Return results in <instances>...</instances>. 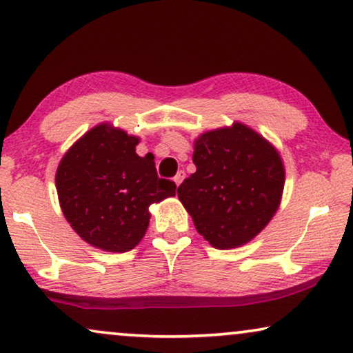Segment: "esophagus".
Returning <instances> with one entry per match:
<instances>
[{
    "label": "esophagus",
    "mask_w": 353,
    "mask_h": 353,
    "mask_svg": "<svg viewBox=\"0 0 353 353\" xmlns=\"http://www.w3.org/2000/svg\"><path fill=\"white\" fill-rule=\"evenodd\" d=\"M183 180H185V172L180 170V172H178L176 175H175V178H173V181H175L176 186H180L181 183H183Z\"/></svg>",
    "instance_id": "obj_1"
}]
</instances>
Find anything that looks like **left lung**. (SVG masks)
<instances>
[{
	"mask_svg": "<svg viewBox=\"0 0 353 353\" xmlns=\"http://www.w3.org/2000/svg\"><path fill=\"white\" fill-rule=\"evenodd\" d=\"M192 162L196 172L176 192L197 233L216 249L252 241L281 204L286 172L278 149L233 122L197 137Z\"/></svg>",
	"mask_w": 353,
	"mask_h": 353,
	"instance_id": "obj_1",
	"label": "left lung"
}]
</instances>
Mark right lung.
Here are the masks:
<instances>
[{"instance_id": "add662e5", "label": "right lung", "mask_w": 353, "mask_h": 353, "mask_svg": "<svg viewBox=\"0 0 353 353\" xmlns=\"http://www.w3.org/2000/svg\"><path fill=\"white\" fill-rule=\"evenodd\" d=\"M138 137L104 122L72 144L56 172L65 220L85 243L128 252L149 226V205L175 196L176 185L157 176L152 154L139 157Z\"/></svg>"}]
</instances>
